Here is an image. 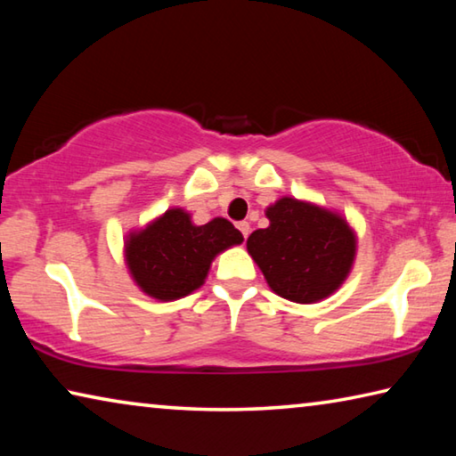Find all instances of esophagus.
Wrapping results in <instances>:
<instances>
[{
  "label": "esophagus",
  "instance_id": "34e87169",
  "mask_svg": "<svg viewBox=\"0 0 456 456\" xmlns=\"http://www.w3.org/2000/svg\"><path fill=\"white\" fill-rule=\"evenodd\" d=\"M237 229L241 231V235L247 239V235H249V231H251V225L247 221H241V223H237Z\"/></svg>",
  "mask_w": 456,
  "mask_h": 456
}]
</instances>
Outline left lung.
<instances>
[{
	"instance_id": "obj_1",
	"label": "left lung",
	"mask_w": 456,
	"mask_h": 456,
	"mask_svg": "<svg viewBox=\"0 0 456 456\" xmlns=\"http://www.w3.org/2000/svg\"><path fill=\"white\" fill-rule=\"evenodd\" d=\"M269 227L253 231L247 251L272 291L296 304H318L352 272L358 237L342 213L296 197L265 209Z\"/></svg>"
}]
</instances>
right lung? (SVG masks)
Returning <instances> with one entry per match:
<instances>
[{
    "label": "right lung",
    "mask_w": 456,
    "mask_h": 456,
    "mask_svg": "<svg viewBox=\"0 0 456 456\" xmlns=\"http://www.w3.org/2000/svg\"><path fill=\"white\" fill-rule=\"evenodd\" d=\"M241 231L215 217L195 225L189 211L167 209L125 239V264L138 289L159 302H175L205 283L213 259L241 245Z\"/></svg>",
    "instance_id": "1"
}]
</instances>
